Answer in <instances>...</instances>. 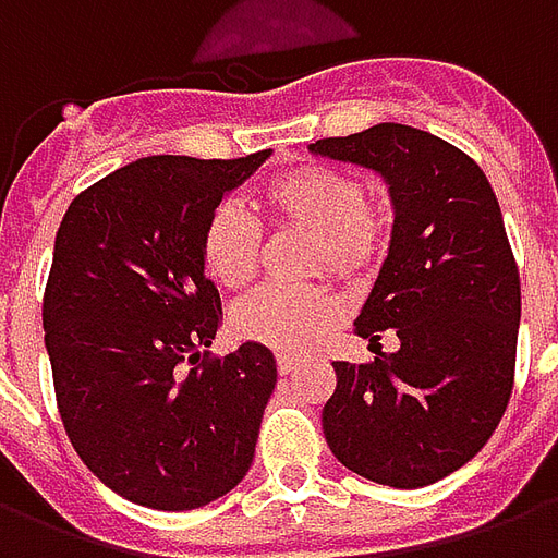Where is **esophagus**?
<instances>
[{
  "mask_svg": "<svg viewBox=\"0 0 558 558\" xmlns=\"http://www.w3.org/2000/svg\"><path fill=\"white\" fill-rule=\"evenodd\" d=\"M295 367H299V359H292V355H278L280 376H290Z\"/></svg>",
  "mask_w": 558,
  "mask_h": 558,
  "instance_id": "esophagus-1",
  "label": "esophagus"
}]
</instances>
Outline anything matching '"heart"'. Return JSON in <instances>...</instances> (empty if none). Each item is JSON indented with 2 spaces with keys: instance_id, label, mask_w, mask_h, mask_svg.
<instances>
[{
  "instance_id": "heart-1",
  "label": "heart",
  "mask_w": 558,
  "mask_h": 558,
  "mask_svg": "<svg viewBox=\"0 0 558 558\" xmlns=\"http://www.w3.org/2000/svg\"><path fill=\"white\" fill-rule=\"evenodd\" d=\"M263 208L271 227L311 235V268L355 278L374 266L388 242V211L350 172L328 163H302L280 172L263 187ZM263 232L235 203L211 211L203 230V266L223 290H244L259 271ZM340 304L323 287L263 290L235 304L232 335L283 355L314 347L338 319Z\"/></svg>"
}]
</instances>
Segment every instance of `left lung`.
<instances>
[{
    "label": "left lung",
    "instance_id": "8db88e82",
    "mask_svg": "<svg viewBox=\"0 0 558 558\" xmlns=\"http://www.w3.org/2000/svg\"><path fill=\"white\" fill-rule=\"evenodd\" d=\"M388 184L395 227L355 335L398 352L335 362L323 433L340 463L412 490L478 454L514 388L520 275L487 175L466 151L418 128L383 122L311 143Z\"/></svg>",
    "mask_w": 558,
    "mask_h": 558
}]
</instances>
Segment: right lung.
<instances>
[{"mask_svg": "<svg viewBox=\"0 0 558 558\" xmlns=\"http://www.w3.org/2000/svg\"><path fill=\"white\" fill-rule=\"evenodd\" d=\"M268 155L140 158L74 196L59 223L44 290L56 403L80 460L131 502L191 511L254 463L278 364L251 340L206 355L223 311L203 230Z\"/></svg>", "mask_w": 558, "mask_h": 558, "instance_id": "1", "label": "right lung"}]
</instances>
